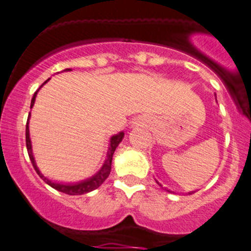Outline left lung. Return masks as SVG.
<instances>
[{
	"label": "left lung",
	"mask_w": 251,
	"mask_h": 251,
	"mask_svg": "<svg viewBox=\"0 0 251 251\" xmlns=\"http://www.w3.org/2000/svg\"><path fill=\"white\" fill-rule=\"evenodd\" d=\"M156 182H157V183H158V185H159V186H161V187H162V185H161V183H159V182H158V181H157V179H156ZM162 188H163V187H162ZM163 190H166V191H168V192H172V194H175V192H174V191H171V190H168V188H163ZM191 194H194V191H192V192H188V195H191Z\"/></svg>",
	"instance_id": "8db88e82"
}]
</instances>
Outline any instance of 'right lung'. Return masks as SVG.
I'll return each instance as SVG.
<instances>
[{
	"instance_id": "add662e5",
	"label": "right lung",
	"mask_w": 251,
	"mask_h": 251,
	"mask_svg": "<svg viewBox=\"0 0 251 251\" xmlns=\"http://www.w3.org/2000/svg\"><path fill=\"white\" fill-rule=\"evenodd\" d=\"M63 72H72V69H65ZM50 80V77H49L48 80L43 84L45 85L48 81ZM43 85L40 86L39 89L35 92L34 97L31 99V106L32 108L35 104V99H36V95L37 92H39ZM30 115L31 113L28 114V119H27V124H26V147H27V152H28V157L31 159V163L34 166L35 171L37 172L41 178L48 183L49 186H51L52 188L57 190L60 192H64L66 195H84V194H88V192H92L94 190L99 187L101 183L104 182L106 179V177L109 176L110 174V170H112V159H113V154H114V151L115 148L118 147V145L122 142V139L124 138V132H119L114 136L110 137V141H109V147H108V152H106V158L104 161L103 166L100 167V170L97 172L95 175H93L92 177L89 178H85V179H81V181H77V182H57V181H52V179L48 178L46 176H44L41 172H40L39 167L36 165V161H35V157H34V153H32V145H31V138H30V129H28V121H30Z\"/></svg>"
}]
</instances>
